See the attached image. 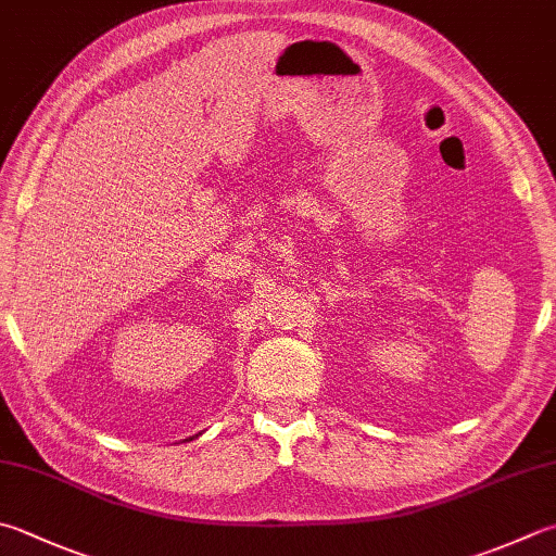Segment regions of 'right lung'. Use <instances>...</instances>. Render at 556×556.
Instances as JSON below:
<instances>
[{"instance_id":"add662e5","label":"right lung","mask_w":556,"mask_h":556,"mask_svg":"<svg viewBox=\"0 0 556 556\" xmlns=\"http://www.w3.org/2000/svg\"><path fill=\"white\" fill-rule=\"evenodd\" d=\"M188 441H193V438H188Z\"/></svg>"}]
</instances>
